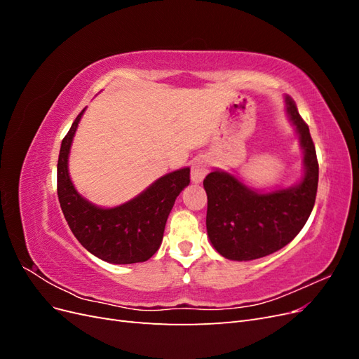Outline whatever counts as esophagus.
I'll return each instance as SVG.
<instances>
[{"instance_id": "obj_1", "label": "esophagus", "mask_w": 359, "mask_h": 359, "mask_svg": "<svg viewBox=\"0 0 359 359\" xmlns=\"http://www.w3.org/2000/svg\"><path fill=\"white\" fill-rule=\"evenodd\" d=\"M210 169V163L205 157H198L193 161L191 165V181L193 182H202L206 173H208Z\"/></svg>"}]
</instances>
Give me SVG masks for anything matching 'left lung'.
I'll use <instances>...</instances> for the list:
<instances>
[{"mask_svg": "<svg viewBox=\"0 0 359 359\" xmlns=\"http://www.w3.org/2000/svg\"><path fill=\"white\" fill-rule=\"evenodd\" d=\"M286 109L304 149L302 181L295 187L257 193L223 170L203 180L208 196L206 231L214 248L231 260H253L283 248L307 223L316 201L319 163L309 126L292 97Z\"/></svg>", "mask_w": 359, "mask_h": 359, "instance_id": "8db88e82", "label": "left lung"}]
</instances>
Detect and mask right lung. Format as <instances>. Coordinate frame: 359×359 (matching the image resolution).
<instances>
[{
  "label": "right lung",
  "mask_w": 359,
  "mask_h": 359,
  "mask_svg": "<svg viewBox=\"0 0 359 359\" xmlns=\"http://www.w3.org/2000/svg\"><path fill=\"white\" fill-rule=\"evenodd\" d=\"M83 111L61 142L57 190L62 214L76 240L94 256L119 265L145 262L161 244L172 206L190 182V169L168 173L137 198L115 208H99L90 203L76 191L69 175L70 145Z\"/></svg>",
  "instance_id": "right-lung-1"
}]
</instances>
